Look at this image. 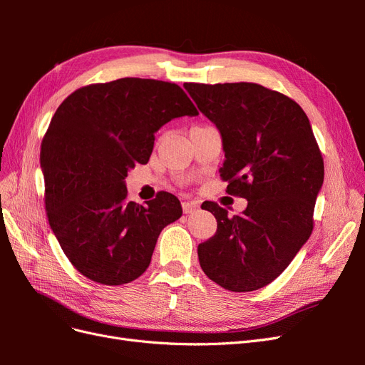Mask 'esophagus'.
I'll use <instances>...</instances> for the list:
<instances>
[{
    "label": "esophagus",
    "mask_w": 365,
    "mask_h": 365,
    "mask_svg": "<svg viewBox=\"0 0 365 365\" xmlns=\"http://www.w3.org/2000/svg\"><path fill=\"white\" fill-rule=\"evenodd\" d=\"M197 208H200V204H197L196 201H184L182 202V212L185 215H190V213L196 212Z\"/></svg>",
    "instance_id": "1"
}]
</instances>
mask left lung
<instances>
[{"mask_svg":"<svg viewBox=\"0 0 365 365\" xmlns=\"http://www.w3.org/2000/svg\"><path fill=\"white\" fill-rule=\"evenodd\" d=\"M222 135L227 193L245 197L240 216L207 202L213 237L197 247L210 280L233 292L269 284L288 268L314 230L324 180L322 150L302 106L259 83H184Z\"/></svg>","mask_w":365,"mask_h":365,"instance_id":"1","label":"left lung"}]
</instances>
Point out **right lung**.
<instances>
[{"label":"right lung","instance_id":"right-lung-1","mask_svg":"<svg viewBox=\"0 0 365 365\" xmlns=\"http://www.w3.org/2000/svg\"><path fill=\"white\" fill-rule=\"evenodd\" d=\"M197 114L181 86L140 77L82 86L59 105L41 145L43 202L62 251L86 279L118 286L148 269L161 230L182 210L168 192L148 205L129 202L125 178L149 161L163 125Z\"/></svg>","mask_w":365,"mask_h":365}]
</instances>
